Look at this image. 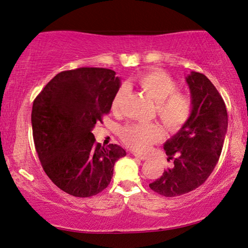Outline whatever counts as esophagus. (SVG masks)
I'll return each instance as SVG.
<instances>
[{
  "label": "esophagus",
  "mask_w": 248,
  "mask_h": 248,
  "mask_svg": "<svg viewBox=\"0 0 248 248\" xmlns=\"http://www.w3.org/2000/svg\"><path fill=\"white\" fill-rule=\"evenodd\" d=\"M133 155H134L136 158H139V159H140V161H146V159L148 158V157H147V156H144V155H140V154H136V153H134V154H133Z\"/></svg>",
  "instance_id": "esophagus-1"
}]
</instances>
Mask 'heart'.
Wrapping results in <instances>:
<instances>
[{"instance_id":"1","label":"heart","mask_w":248,"mask_h":248,"mask_svg":"<svg viewBox=\"0 0 248 248\" xmlns=\"http://www.w3.org/2000/svg\"><path fill=\"white\" fill-rule=\"evenodd\" d=\"M148 96L155 102L156 114L170 131L181 128L193 113V102L189 95L178 92L174 78L162 71H148L136 79ZM126 94V89L121 86L114 94L112 109L119 112ZM162 129L154 123H132L121 129L120 136L124 144L137 152L147 151L152 144L162 139Z\"/></svg>"}]
</instances>
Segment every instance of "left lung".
I'll return each mask as SVG.
<instances>
[{
	"instance_id": "1",
	"label": "left lung",
	"mask_w": 248,
	"mask_h": 248,
	"mask_svg": "<svg viewBox=\"0 0 248 248\" xmlns=\"http://www.w3.org/2000/svg\"><path fill=\"white\" fill-rule=\"evenodd\" d=\"M186 82L192 116L164 144L167 161L172 159L174 166L150 184L152 190L166 197L181 196L207 180L218 162L227 131L225 103L213 83L197 72H190Z\"/></svg>"
}]
</instances>
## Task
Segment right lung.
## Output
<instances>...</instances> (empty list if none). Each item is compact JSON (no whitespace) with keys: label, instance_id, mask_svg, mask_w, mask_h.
<instances>
[{"label":"right lung","instance_id":"right-lung-1","mask_svg":"<svg viewBox=\"0 0 248 248\" xmlns=\"http://www.w3.org/2000/svg\"><path fill=\"white\" fill-rule=\"evenodd\" d=\"M108 68L79 67L56 74L33 102L32 129L40 162L54 184L75 197L101 193L114 164L126 155L116 144L102 146L92 133L108 114L121 79Z\"/></svg>","mask_w":248,"mask_h":248}]
</instances>
